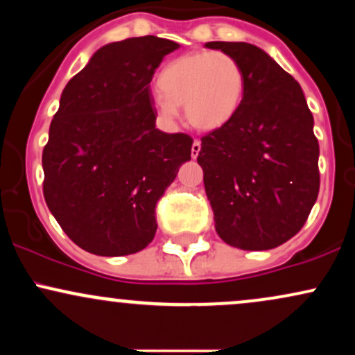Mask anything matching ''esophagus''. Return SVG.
Returning <instances> with one entry per match:
<instances>
[{"label":"esophagus","instance_id":"1","mask_svg":"<svg viewBox=\"0 0 355 355\" xmlns=\"http://www.w3.org/2000/svg\"><path fill=\"white\" fill-rule=\"evenodd\" d=\"M202 150V144L198 140H195L193 144H191V158H197L198 153H200Z\"/></svg>","mask_w":355,"mask_h":355}]
</instances>
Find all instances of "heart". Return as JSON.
<instances>
[{"mask_svg":"<svg viewBox=\"0 0 355 355\" xmlns=\"http://www.w3.org/2000/svg\"><path fill=\"white\" fill-rule=\"evenodd\" d=\"M157 108L166 121L178 105L195 128L218 130L234 120L243 101L245 76L239 61L223 51H193L178 56L158 73Z\"/></svg>","mask_w":355,"mask_h":355,"instance_id":"b5f03b06","label":"heart"}]
</instances>
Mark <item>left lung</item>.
Returning <instances> with one entry per match:
<instances>
[{"label":"left lung","instance_id":"8db88e82","mask_svg":"<svg viewBox=\"0 0 355 355\" xmlns=\"http://www.w3.org/2000/svg\"><path fill=\"white\" fill-rule=\"evenodd\" d=\"M245 76L239 113L202 138L198 165L218 237L242 250H268L304 227L319 195V141L294 76L259 46L209 42Z\"/></svg>","mask_w":355,"mask_h":355}]
</instances>
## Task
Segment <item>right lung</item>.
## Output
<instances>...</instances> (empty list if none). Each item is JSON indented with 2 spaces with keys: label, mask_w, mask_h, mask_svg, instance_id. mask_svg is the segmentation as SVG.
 <instances>
[{
  "label": "right lung",
  "mask_w": 355,
  "mask_h": 355,
  "mask_svg": "<svg viewBox=\"0 0 355 355\" xmlns=\"http://www.w3.org/2000/svg\"><path fill=\"white\" fill-rule=\"evenodd\" d=\"M180 44L158 36L108 43L68 81L43 150V195L76 245L95 255L144 250L155 207L193 140L155 128L153 73Z\"/></svg>",
  "instance_id": "right-lung-1"
}]
</instances>
